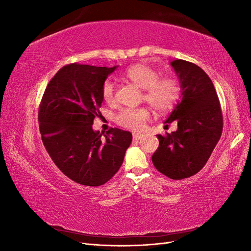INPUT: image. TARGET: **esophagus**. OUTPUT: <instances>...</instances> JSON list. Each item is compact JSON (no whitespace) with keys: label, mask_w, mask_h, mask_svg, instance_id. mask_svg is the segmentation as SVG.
Here are the masks:
<instances>
[{"label":"esophagus","mask_w":251,"mask_h":251,"mask_svg":"<svg viewBox=\"0 0 251 251\" xmlns=\"http://www.w3.org/2000/svg\"><path fill=\"white\" fill-rule=\"evenodd\" d=\"M142 137V134L141 133H133V138L135 140H139Z\"/></svg>","instance_id":"1"}]
</instances>
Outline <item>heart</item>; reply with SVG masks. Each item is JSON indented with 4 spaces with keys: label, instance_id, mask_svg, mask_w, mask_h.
I'll use <instances>...</instances> for the list:
<instances>
[{
    "label": "heart",
    "instance_id": "obj_1",
    "mask_svg": "<svg viewBox=\"0 0 251 251\" xmlns=\"http://www.w3.org/2000/svg\"><path fill=\"white\" fill-rule=\"evenodd\" d=\"M124 76L142 89V100L159 113H166L175 108L181 97L180 82L172 76L160 77V74L148 64L138 63L130 66ZM101 97L107 103L115 101V83L111 79L102 82ZM150 118L149 109L126 108L116 113V123L128 130H139Z\"/></svg>",
    "mask_w": 251,
    "mask_h": 251
}]
</instances>
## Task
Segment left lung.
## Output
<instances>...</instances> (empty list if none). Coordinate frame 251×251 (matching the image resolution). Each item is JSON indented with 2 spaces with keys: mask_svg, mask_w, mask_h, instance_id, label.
<instances>
[{
  "mask_svg": "<svg viewBox=\"0 0 251 251\" xmlns=\"http://www.w3.org/2000/svg\"><path fill=\"white\" fill-rule=\"evenodd\" d=\"M181 83V100L165 123H178V130L157 135L159 147L151 156L155 168L174 180L200 172L221 138L223 114L216 89L199 66L183 59L172 62Z\"/></svg>",
  "mask_w": 251,
  "mask_h": 251,
  "instance_id": "1",
  "label": "left lung"
}]
</instances>
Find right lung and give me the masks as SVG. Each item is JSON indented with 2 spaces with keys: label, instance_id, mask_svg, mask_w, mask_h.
<instances>
[{
  "label": "right lung",
  "instance_id": "obj_1",
  "mask_svg": "<svg viewBox=\"0 0 251 251\" xmlns=\"http://www.w3.org/2000/svg\"><path fill=\"white\" fill-rule=\"evenodd\" d=\"M115 67L66 65L52 77L39 108L42 140L68 178L87 186L108 182L120 169L132 142L128 131L111 127L104 138L94 132L100 116L101 86Z\"/></svg>",
  "mask_w": 251,
  "mask_h": 251
}]
</instances>
